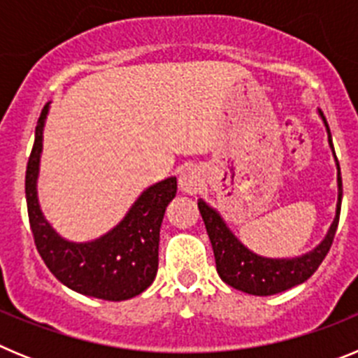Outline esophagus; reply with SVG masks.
<instances>
[{"instance_id": "1", "label": "esophagus", "mask_w": 358, "mask_h": 358, "mask_svg": "<svg viewBox=\"0 0 358 358\" xmlns=\"http://www.w3.org/2000/svg\"><path fill=\"white\" fill-rule=\"evenodd\" d=\"M204 186V173L199 166H186L179 173V188L185 194L194 195Z\"/></svg>"}]
</instances>
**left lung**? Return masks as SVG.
Returning <instances> with one entry per match:
<instances>
[{
	"mask_svg": "<svg viewBox=\"0 0 358 358\" xmlns=\"http://www.w3.org/2000/svg\"><path fill=\"white\" fill-rule=\"evenodd\" d=\"M319 116L327 127L328 145H330L335 164H337V206H335L334 222L328 227L327 235L312 251L301 256H294V258H267V256L256 255L236 238L235 233L227 227L222 215L218 213L215 208H211L206 201L199 199V211H201L204 226H206L211 248H213L217 273L220 280L233 289L252 294V296H273V294L289 290L308 280L317 271L321 262L324 260V256L330 251L337 224H339L341 202H343V179H341L339 161L335 156L328 122L322 116L321 110H319Z\"/></svg>",
	"mask_w": 358,
	"mask_h": 358,
	"instance_id": "1",
	"label": "left lung"
}]
</instances>
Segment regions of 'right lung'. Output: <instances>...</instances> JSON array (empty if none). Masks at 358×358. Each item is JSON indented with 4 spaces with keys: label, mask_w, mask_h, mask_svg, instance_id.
Returning a JSON list of instances; mask_svg holds the SVG:
<instances>
[{
    "label": "right lung",
    "mask_w": 358,
    "mask_h": 358,
    "mask_svg": "<svg viewBox=\"0 0 358 358\" xmlns=\"http://www.w3.org/2000/svg\"><path fill=\"white\" fill-rule=\"evenodd\" d=\"M50 103L44 106L37 122L24 179L28 218L37 251L53 276L68 289L106 301L131 299L147 290L157 274L159 227L164 210L176 197L177 179L166 177L145 188L125 217L106 235L90 242L62 238L46 220L37 197L43 132Z\"/></svg>",
    "instance_id": "right-lung-1"
}]
</instances>
